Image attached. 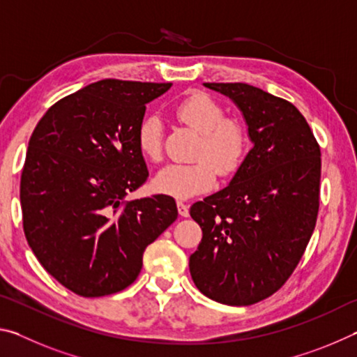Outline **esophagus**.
Listing matches in <instances>:
<instances>
[{"mask_svg":"<svg viewBox=\"0 0 357 357\" xmlns=\"http://www.w3.org/2000/svg\"><path fill=\"white\" fill-rule=\"evenodd\" d=\"M178 213L181 217H189V206L183 202H178Z\"/></svg>","mask_w":357,"mask_h":357,"instance_id":"esophagus-1","label":"esophagus"}]
</instances>
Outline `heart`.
Returning a JSON list of instances; mask_svg holds the SVG:
<instances>
[{
	"label": "heart",
	"instance_id": "1",
	"mask_svg": "<svg viewBox=\"0 0 357 357\" xmlns=\"http://www.w3.org/2000/svg\"><path fill=\"white\" fill-rule=\"evenodd\" d=\"M174 114L202 134L189 165L172 164L154 178V189L176 200H187L213 189L217 173L229 178L239 172L249 154V130L236 118H225V110L206 93H192L174 107ZM164 128L157 116H148L138 128L137 144L148 160L162 157Z\"/></svg>",
	"mask_w": 357,
	"mask_h": 357
}]
</instances>
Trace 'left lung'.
I'll use <instances>...</instances> for the list:
<instances>
[{
  "mask_svg": "<svg viewBox=\"0 0 357 357\" xmlns=\"http://www.w3.org/2000/svg\"><path fill=\"white\" fill-rule=\"evenodd\" d=\"M234 100L253 148L225 189L192 204L203 231L190 275L209 299L250 305L285 285L315 229L321 151L291 102L247 83H204Z\"/></svg>",
  "mask_w": 357,
  "mask_h": 357,
  "instance_id": "left-lung-1",
  "label": "left lung"
}]
</instances>
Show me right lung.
<instances>
[{
    "label": "right lung",
    "instance_id": "right-lung-1",
    "mask_svg": "<svg viewBox=\"0 0 357 357\" xmlns=\"http://www.w3.org/2000/svg\"><path fill=\"white\" fill-rule=\"evenodd\" d=\"M172 83L96 82L48 108L20 178L23 231L48 274L83 298L123 291L176 220L172 197L124 200L148 179L137 134Z\"/></svg>",
    "mask_w": 357,
    "mask_h": 357
}]
</instances>
